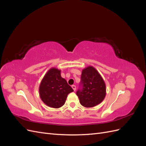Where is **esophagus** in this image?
<instances>
[{
  "instance_id": "obj_1",
  "label": "esophagus",
  "mask_w": 146,
  "mask_h": 146,
  "mask_svg": "<svg viewBox=\"0 0 146 146\" xmlns=\"http://www.w3.org/2000/svg\"><path fill=\"white\" fill-rule=\"evenodd\" d=\"M72 89L74 91H76V85H72Z\"/></svg>"
}]
</instances>
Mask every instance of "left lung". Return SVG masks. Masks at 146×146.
Segmentation results:
<instances>
[{
  "instance_id": "1",
  "label": "left lung",
  "mask_w": 146,
  "mask_h": 146,
  "mask_svg": "<svg viewBox=\"0 0 146 146\" xmlns=\"http://www.w3.org/2000/svg\"><path fill=\"white\" fill-rule=\"evenodd\" d=\"M80 86L76 94L83 107H94L105 99V83L98 70L92 66L82 70Z\"/></svg>"
}]
</instances>
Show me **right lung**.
<instances>
[{
    "label": "right lung",
    "mask_w": 146,
    "mask_h": 146,
    "mask_svg": "<svg viewBox=\"0 0 146 146\" xmlns=\"http://www.w3.org/2000/svg\"><path fill=\"white\" fill-rule=\"evenodd\" d=\"M39 91L44 103L50 107L58 108L64 104L68 95L74 90L61 77L60 70L51 68L43 77Z\"/></svg>",
    "instance_id": "1"
}]
</instances>
